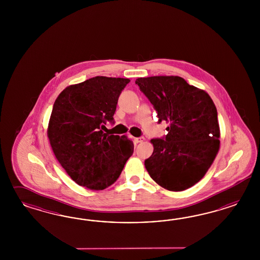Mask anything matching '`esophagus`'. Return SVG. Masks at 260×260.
<instances>
[{
  "label": "esophagus",
  "mask_w": 260,
  "mask_h": 260,
  "mask_svg": "<svg viewBox=\"0 0 260 260\" xmlns=\"http://www.w3.org/2000/svg\"><path fill=\"white\" fill-rule=\"evenodd\" d=\"M134 140L136 144H138V143H142V142L145 141V138L144 137H136V138H134Z\"/></svg>",
  "instance_id": "obj_1"
}]
</instances>
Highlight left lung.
Here are the masks:
<instances>
[{"label":"left lung","mask_w":260,"mask_h":260,"mask_svg":"<svg viewBox=\"0 0 260 260\" xmlns=\"http://www.w3.org/2000/svg\"><path fill=\"white\" fill-rule=\"evenodd\" d=\"M157 112L158 123L170 124L167 135L153 138L145 160L150 177L164 189L180 191L200 181L219 150L217 110L204 90L179 76L136 79Z\"/></svg>","instance_id":"1"}]
</instances>
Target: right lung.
<instances>
[{
	"mask_svg": "<svg viewBox=\"0 0 260 260\" xmlns=\"http://www.w3.org/2000/svg\"><path fill=\"white\" fill-rule=\"evenodd\" d=\"M129 79L96 76L67 87L57 97L47 136L57 160L73 181L87 189H106L117 180L134 143L103 129L113 115Z\"/></svg>",
	"mask_w": 260,
	"mask_h": 260,
	"instance_id": "add662e5",
	"label": "right lung"
}]
</instances>
